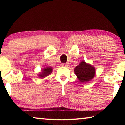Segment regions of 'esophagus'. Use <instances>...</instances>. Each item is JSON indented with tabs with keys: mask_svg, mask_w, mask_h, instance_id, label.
Segmentation results:
<instances>
[{
	"mask_svg": "<svg viewBox=\"0 0 125 125\" xmlns=\"http://www.w3.org/2000/svg\"><path fill=\"white\" fill-rule=\"evenodd\" d=\"M62 65L63 67H67L68 66V64H65V63H63V64H62Z\"/></svg>",
	"mask_w": 125,
	"mask_h": 125,
	"instance_id": "obj_1",
	"label": "esophagus"
}]
</instances>
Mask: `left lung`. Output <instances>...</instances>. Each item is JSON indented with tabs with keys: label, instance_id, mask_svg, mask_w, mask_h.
Masks as SVG:
<instances>
[{
	"label": "left lung",
	"instance_id": "1",
	"mask_svg": "<svg viewBox=\"0 0 125 125\" xmlns=\"http://www.w3.org/2000/svg\"><path fill=\"white\" fill-rule=\"evenodd\" d=\"M74 73L82 83H86L95 75V68L83 61L74 68Z\"/></svg>",
	"mask_w": 125,
	"mask_h": 125
}]
</instances>
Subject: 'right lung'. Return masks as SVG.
Segmentation results:
<instances>
[{
  "instance_id": "obj_1",
  "label": "right lung",
  "mask_w": 125,
  "mask_h": 125,
  "mask_svg": "<svg viewBox=\"0 0 125 125\" xmlns=\"http://www.w3.org/2000/svg\"><path fill=\"white\" fill-rule=\"evenodd\" d=\"M52 71L53 69L52 67H46L43 69H42V72L41 73H40V74H39V77L40 78H45L46 77H47V76L50 74L52 73Z\"/></svg>"
}]
</instances>
